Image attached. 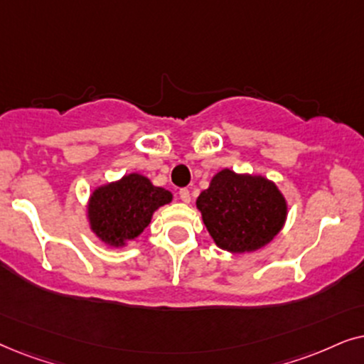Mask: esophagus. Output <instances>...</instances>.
<instances>
[{"label": "esophagus", "mask_w": 364, "mask_h": 364, "mask_svg": "<svg viewBox=\"0 0 364 364\" xmlns=\"http://www.w3.org/2000/svg\"><path fill=\"white\" fill-rule=\"evenodd\" d=\"M179 198H181L183 203H190L191 201V195H190V191L186 190V188L179 190Z\"/></svg>", "instance_id": "obj_1"}]
</instances>
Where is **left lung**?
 Returning <instances> with one entry per match:
<instances>
[{
  "instance_id": "left-lung-1",
  "label": "left lung",
  "mask_w": 364,
  "mask_h": 364,
  "mask_svg": "<svg viewBox=\"0 0 364 364\" xmlns=\"http://www.w3.org/2000/svg\"><path fill=\"white\" fill-rule=\"evenodd\" d=\"M196 208L218 248L238 255L269 245L288 218V201L274 181L230 168L211 178Z\"/></svg>"
}]
</instances>
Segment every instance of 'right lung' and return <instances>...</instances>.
I'll return each instance as SVG.
<instances>
[{
  "mask_svg": "<svg viewBox=\"0 0 364 364\" xmlns=\"http://www.w3.org/2000/svg\"><path fill=\"white\" fill-rule=\"evenodd\" d=\"M171 201V191L154 186L141 173H128L95 186L86 203V220L101 243L124 248L146 230L154 213Z\"/></svg>",
  "mask_w": 364,
  "mask_h": 364,
  "instance_id": "add662e5",
  "label": "right lung"
}]
</instances>
